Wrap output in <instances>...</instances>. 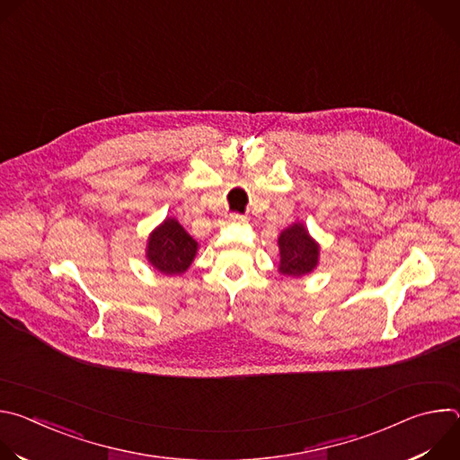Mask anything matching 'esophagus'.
I'll use <instances>...</instances> for the list:
<instances>
[{
	"label": "esophagus",
	"mask_w": 460,
	"mask_h": 460,
	"mask_svg": "<svg viewBox=\"0 0 460 460\" xmlns=\"http://www.w3.org/2000/svg\"><path fill=\"white\" fill-rule=\"evenodd\" d=\"M245 222H247V218L243 215H238V213H234L227 218V224H245Z\"/></svg>",
	"instance_id": "1"
}]
</instances>
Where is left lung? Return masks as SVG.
Returning <instances> with one entry per match:
<instances>
[{"mask_svg": "<svg viewBox=\"0 0 460 460\" xmlns=\"http://www.w3.org/2000/svg\"><path fill=\"white\" fill-rule=\"evenodd\" d=\"M280 266L279 271L286 277H304L318 264V243L309 236L302 224H293L280 233Z\"/></svg>", "mask_w": 460, "mask_h": 460, "instance_id": "1", "label": "left lung"}]
</instances>
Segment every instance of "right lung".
Instances as JSON below:
<instances>
[{
  "mask_svg": "<svg viewBox=\"0 0 460 460\" xmlns=\"http://www.w3.org/2000/svg\"><path fill=\"white\" fill-rule=\"evenodd\" d=\"M199 249L185 229L174 220L167 218L151 236L147 245V258L164 275H181L190 266Z\"/></svg>",
  "mask_w": 460,
  "mask_h": 460,
  "instance_id": "add662e5",
  "label": "right lung"
}]
</instances>
